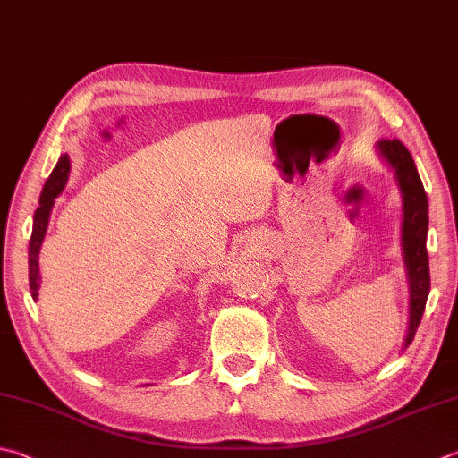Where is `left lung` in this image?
I'll use <instances>...</instances> for the list:
<instances>
[{
	"label": "left lung",
	"instance_id": "left-lung-1",
	"mask_svg": "<svg viewBox=\"0 0 458 458\" xmlns=\"http://www.w3.org/2000/svg\"><path fill=\"white\" fill-rule=\"evenodd\" d=\"M377 149L393 167L403 195V257L411 291V318L404 347H409L411 341L415 339L430 291L427 255L428 201L409 149L399 140H381L377 143Z\"/></svg>",
	"mask_w": 458,
	"mask_h": 458
}]
</instances>
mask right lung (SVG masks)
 <instances>
[{"label": "right lung", "instance_id": "1", "mask_svg": "<svg viewBox=\"0 0 458 458\" xmlns=\"http://www.w3.org/2000/svg\"><path fill=\"white\" fill-rule=\"evenodd\" d=\"M67 177H69V157L67 155H62L57 161L55 169L51 171L49 179L46 181V185H43V191L39 197V207H38L36 215H33V231H31V239H30V284H31L33 299L38 297V287H39L38 257H39L41 241H43V237H46L51 207H54L55 197L64 191Z\"/></svg>", "mask_w": 458, "mask_h": 458}]
</instances>
